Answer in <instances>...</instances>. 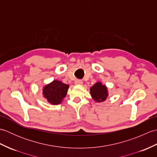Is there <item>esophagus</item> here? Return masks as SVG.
Segmentation results:
<instances>
[{"instance_id": "obj_1", "label": "esophagus", "mask_w": 157, "mask_h": 157, "mask_svg": "<svg viewBox=\"0 0 157 157\" xmlns=\"http://www.w3.org/2000/svg\"><path fill=\"white\" fill-rule=\"evenodd\" d=\"M75 85H82L83 84V82L80 79H77V80L75 81Z\"/></svg>"}]
</instances>
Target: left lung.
Masks as SVG:
<instances>
[{
    "mask_svg": "<svg viewBox=\"0 0 157 157\" xmlns=\"http://www.w3.org/2000/svg\"><path fill=\"white\" fill-rule=\"evenodd\" d=\"M92 98L96 102H104L109 96L108 90L105 85H103L101 82H96L94 86L90 88Z\"/></svg>",
    "mask_w": 157,
    "mask_h": 157,
    "instance_id": "8db88e82",
    "label": "left lung"
}]
</instances>
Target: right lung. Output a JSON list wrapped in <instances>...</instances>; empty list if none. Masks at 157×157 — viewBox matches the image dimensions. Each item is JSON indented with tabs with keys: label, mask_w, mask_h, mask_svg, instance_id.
Returning <instances> with one entry per match:
<instances>
[{
	"label": "right lung",
	"mask_w": 157,
	"mask_h": 157,
	"mask_svg": "<svg viewBox=\"0 0 157 157\" xmlns=\"http://www.w3.org/2000/svg\"><path fill=\"white\" fill-rule=\"evenodd\" d=\"M69 87L68 84H65L61 81L53 80L43 87V97H44L51 105H59L66 96Z\"/></svg>",
	"instance_id": "obj_1"
}]
</instances>
